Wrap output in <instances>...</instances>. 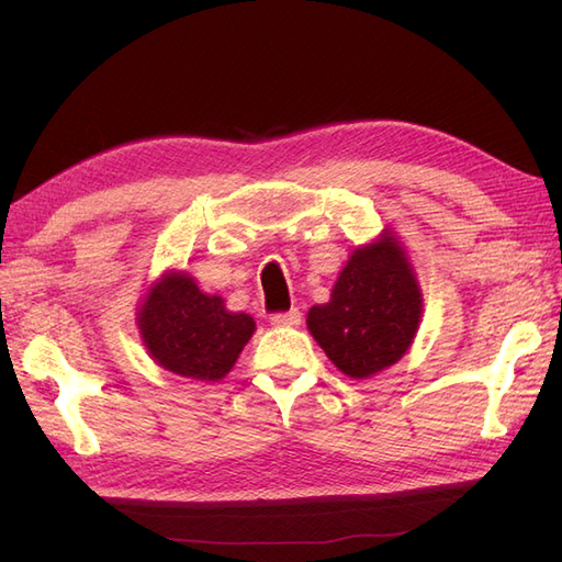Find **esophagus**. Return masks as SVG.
Instances as JSON below:
<instances>
[{
  "label": "esophagus",
  "mask_w": 562,
  "mask_h": 562,
  "mask_svg": "<svg viewBox=\"0 0 562 562\" xmlns=\"http://www.w3.org/2000/svg\"><path fill=\"white\" fill-rule=\"evenodd\" d=\"M274 326H297L300 323V312L297 310H288V312H274L269 316Z\"/></svg>",
  "instance_id": "obj_1"
}]
</instances>
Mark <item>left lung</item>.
Listing matches in <instances>:
<instances>
[{"instance_id":"8db88e82","label":"left lung","mask_w":562,"mask_h":562,"mask_svg":"<svg viewBox=\"0 0 562 562\" xmlns=\"http://www.w3.org/2000/svg\"><path fill=\"white\" fill-rule=\"evenodd\" d=\"M419 316L422 295L411 265L394 236L384 234L351 255L330 302L310 310L307 326L328 359L361 380L401 359Z\"/></svg>"}]
</instances>
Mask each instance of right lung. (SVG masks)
<instances>
[{"label": "right lung", "instance_id": "right-lung-1", "mask_svg": "<svg viewBox=\"0 0 562 562\" xmlns=\"http://www.w3.org/2000/svg\"><path fill=\"white\" fill-rule=\"evenodd\" d=\"M145 345L161 368L182 378H225L255 330L248 314H232L223 297L199 291L187 274H168L151 288L138 314Z\"/></svg>", "mask_w": 562, "mask_h": 562}]
</instances>
